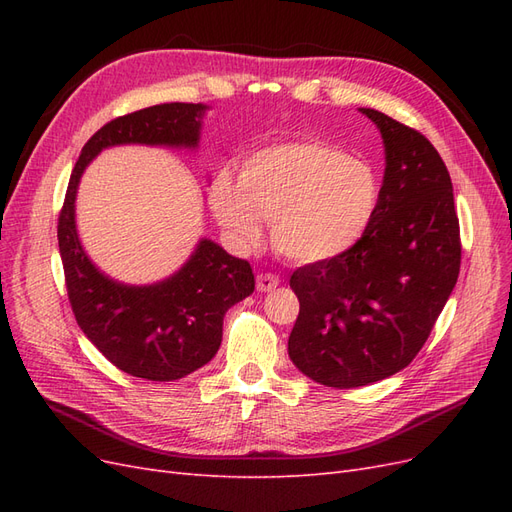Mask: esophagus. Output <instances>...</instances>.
<instances>
[{"label":"esophagus","mask_w":512,"mask_h":512,"mask_svg":"<svg viewBox=\"0 0 512 512\" xmlns=\"http://www.w3.org/2000/svg\"><path fill=\"white\" fill-rule=\"evenodd\" d=\"M277 284H280V277L273 275V273H260V275L256 277V288H258L260 292H269V290H273Z\"/></svg>","instance_id":"1"}]
</instances>
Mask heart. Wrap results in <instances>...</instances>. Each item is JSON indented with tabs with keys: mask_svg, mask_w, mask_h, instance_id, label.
<instances>
[{
	"mask_svg": "<svg viewBox=\"0 0 512 512\" xmlns=\"http://www.w3.org/2000/svg\"><path fill=\"white\" fill-rule=\"evenodd\" d=\"M209 198L215 220L237 245H256L262 220H271L277 252L314 265L346 254L365 235L380 181L374 168L344 149L303 138L256 151L241 179L220 170Z\"/></svg>",
	"mask_w": 512,
	"mask_h": 512,
	"instance_id": "heart-1",
	"label": "heart"
}]
</instances>
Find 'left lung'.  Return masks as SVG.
<instances>
[{
  "instance_id": "left-lung-1",
  "label": "left lung",
  "mask_w": 512,
  "mask_h": 512,
  "mask_svg": "<svg viewBox=\"0 0 512 512\" xmlns=\"http://www.w3.org/2000/svg\"><path fill=\"white\" fill-rule=\"evenodd\" d=\"M384 143L380 200L342 256L297 269L299 318L288 356L301 374L356 389L412 363L457 284L459 220L451 175L427 138L374 108Z\"/></svg>"
}]
</instances>
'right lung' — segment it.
Instances as JSON below:
<instances>
[{
  "mask_svg": "<svg viewBox=\"0 0 512 512\" xmlns=\"http://www.w3.org/2000/svg\"><path fill=\"white\" fill-rule=\"evenodd\" d=\"M207 111V104L170 102L106 123L85 143L59 213V254L74 318L108 361L136 378L170 382L207 365L220 350L224 314L254 292V273L247 260L200 239L183 267L166 280L145 286L117 282L83 250L76 192L85 168L102 149H198Z\"/></svg>",
  "mask_w": 512,
  "mask_h": 512,
  "instance_id": "add662e5",
  "label": "right lung"
}]
</instances>
